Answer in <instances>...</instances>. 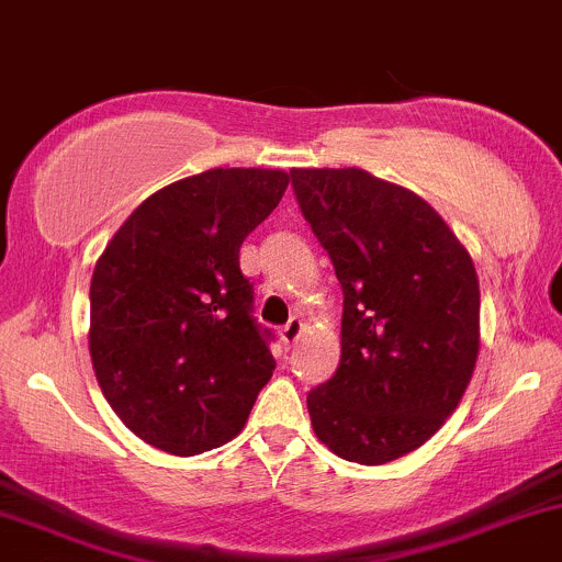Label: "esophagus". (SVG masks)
I'll return each mask as SVG.
<instances>
[{
    "mask_svg": "<svg viewBox=\"0 0 562 562\" xmlns=\"http://www.w3.org/2000/svg\"><path fill=\"white\" fill-rule=\"evenodd\" d=\"M303 329H305V324H303V318H289V324L286 327L281 329V342L286 348H292L294 342L300 340V335H303Z\"/></svg>",
    "mask_w": 562,
    "mask_h": 562,
    "instance_id": "34e87169",
    "label": "esophagus"
}]
</instances>
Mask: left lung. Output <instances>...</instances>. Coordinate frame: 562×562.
Masks as SVG:
<instances>
[{
    "mask_svg": "<svg viewBox=\"0 0 562 562\" xmlns=\"http://www.w3.org/2000/svg\"><path fill=\"white\" fill-rule=\"evenodd\" d=\"M292 187L342 286L340 364L307 394L313 431L346 461H396L439 431L472 380L474 262L424 198L364 168H294Z\"/></svg>",
    "mask_w": 562,
    "mask_h": 562,
    "instance_id": "8db88e82",
    "label": "left lung"
}]
</instances>
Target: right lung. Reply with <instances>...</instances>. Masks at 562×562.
<instances>
[{"label":"right lung","instance_id":"1","mask_svg":"<svg viewBox=\"0 0 562 562\" xmlns=\"http://www.w3.org/2000/svg\"><path fill=\"white\" fill-rule=\"evenodd\" d=\"M289 173L211 168L149 195L90 279L88 346L106 402L144 442L198 456L238 437L276 370L251 316L244 238L279 206Z\"/></svg>","mask_w":562,"mask_h":562}]
</instances>
